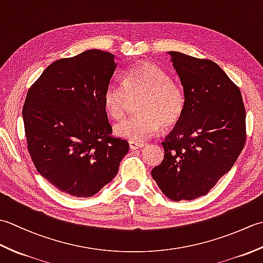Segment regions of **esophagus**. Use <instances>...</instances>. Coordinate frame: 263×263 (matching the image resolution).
Segmentation results:
<instances>
[{
    "label": "esophagus",
    "mask_w": 263,
    "mask_h": 263,
    "mask_svg": "<svg viewBox=\"0 0 263 263\" xmlns=\"http://www.w3.org/2000/svg\"><path fill=\"white\" fill-rule=\"evenodd\" d=\"M144 146L143 143H139V142H128V147H130L131 150H137V149H141Z\"/></svg>",
    "instance_id": "esophagus-1"
}]
</instances>
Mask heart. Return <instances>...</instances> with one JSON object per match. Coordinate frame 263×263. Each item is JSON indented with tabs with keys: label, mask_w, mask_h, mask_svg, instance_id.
I'll return each mask as SVG.
<instances>
[{
	"label": "heart",
	"mask_w": 263,
	"mask_h": 263,
	"mask_svg": "<svg viewBox=\"0 0 263 263\" xmlns=\"http://www.w3.org/2000/svg\"><path fill=\"white\" fill-rule=\"evenodd\" d=\"M141 97L139 115L120 122L115 135L132 142L146 141L161 125L171 127L180 121L185 108V93L177 82L157 64L140 63L123 73V86L109 83L103 95V106L111 119H124L130 99Z\"/></svg>",
	"instance_id": "1"
}]
</instances>
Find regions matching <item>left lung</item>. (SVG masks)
Masks as SVG:
<instances>
[{
    "label": "left lung",
    "instance_id": "left-lung-1",
    "mask_svg": "<svg viewBox=\"0 0 263 263\" xmlns=\"http://www.w3.org/2000/svg\"><path fill=\"white\" fill-rule=\"evenodd\" d=\"M185 93V108L161 142L164 159L152 176L167 198L208 194L230 172L247 140L239 88L214 61L170 52Z\"/></svg>",
    "mask_w": 263,
    "mask_h": 263
}]
</instances>
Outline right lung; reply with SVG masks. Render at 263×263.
<instances>
[{
    "label": "right lung",
    "instance_id": "right-lung-1",
    "mask_svg": "<svg viewBox=\"0 0 263 263\" xmlns=\"http://www.w3.org/2000/svg\"><path fill=\"white\" fill-rule=\"evenodd\" d=\"M115 68L113 54L89 49L55 61L27 92L22 117L32 163L72 197L96 194L128 152L124 139L111 136L103 106Z\"/></svg>",
    "mask_w": 263,
    "mask_h": 263
}]
</instances>
